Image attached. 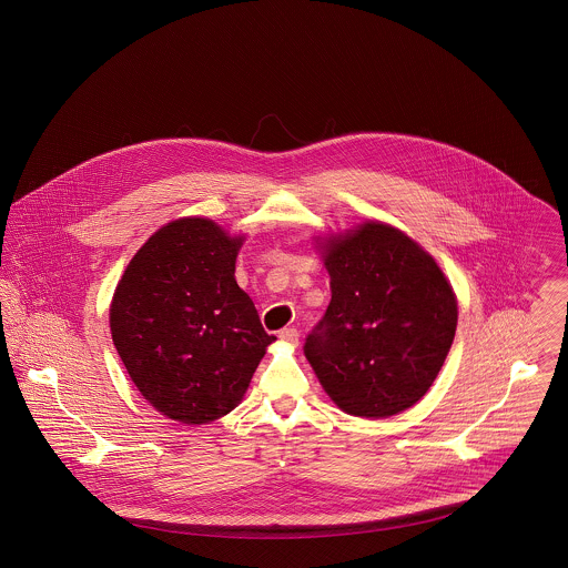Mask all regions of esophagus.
<instances>
[{
  "instance_id": "esophagus-1",
  "label": "esophagus",
  "mask_w": 568,
  "mask_h": 568,
  "mask_svg": "<svg viewBox=\"0 0 568 568\" xmlns=\"http://www.w3.org/2000/svg\"><path fill=\"white\" fill-rule=\"evenodd\" d=\"M278 338H281L283 343H290V345H297V338H300V334H297L296 327H283V329L278 332Z\"/></svg>"
}]
</instances>
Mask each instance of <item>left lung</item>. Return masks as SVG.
I'll list each match as a JSON object with an SVG mask.
<instances>
[{"label": "left lung", "instance_id": "left-lung-1", "mask_svg": "<svg viewBox=\"0 0 568 568\" xmlns=\"http://www.w3.org/2000/svg\"><path fill=\"white\" fill-rule=\"evenodd\" d=\"M324 251L332 300L304 355L345 413L396 415L430 389L452 349V285L419 244L385 223L332 239Z\"/></svg>", "mask_w": 568, "mask_h": 568}]
</instances>
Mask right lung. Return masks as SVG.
<instances>
[{"instance_id":"add662e5","label":"right lung","mask_w":568,"mask_h":568,"mask_svg":"<svg viewBox=\"0 0 568 568\" xmlns=\"http://www.w3.org/2000/svg\"><path fill=\"white\" fill-rule=\"evenodd\" d=\"M241 244L209 219H179L142 244L116 285L112 343L140 394L170 419L227 415L276 341L234 278Z\"/></svg>"}]
</instances>
